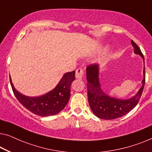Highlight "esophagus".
Segmentation results:
<instances>
[{
  "mask_svg": "<svg viewBox=\"0 0 152 152\" xmlns=\"http://www.w3.org/2000/svg\"><path fill=\"white\" fill-rule=\"evenodd\" d=\"M84 77V70L82 68H78L76 71V78L82 79Z\"/></svg>",
  "mask_w": 152,
  "mask_h": 152,
  "instance_id": "esophagus-1",
  "label": "esophagus"
}]
</instances>
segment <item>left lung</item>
Returning <instances> with one entry per match:
<instances>
[{"mask_svg": "<svg viewBox=\"0 0 152 152\" xmlns=\"http://www.w3.org/2000/svg\"><path fill=\"white\" fill-rule=\"evenodd\" d=\"M131 44L134 47V53L139 54L145 63L143 54L139 47L132 40H131ZM86 71L88 82L87 84L88 101L93 113L96 116L106 120L115 119L126 115L137 106L141 98L145 82V66L141 87L134 96L127 99L112 98L103 91L99 84L98 64L90 65L86 68Z\"/></svg>", "mask_w": 152, "mask_h": 152, "instance_id": "obj_1", "label": "left lung"}]
</instances>
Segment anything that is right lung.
<instances>
[{"mask_svg":"<svg viewBox=\"0 0 152 152\" xmlns=\"http://www.w3.org/2000/svg\"><path fill=\"white\" fill-rule=\"evenodd\" d=\"M13 92L18 101L26 109L42 117L58 114L65 108L70 98V86L75 79V71L67 72L50 91L39 97H28L18 92L13 87L10 76Z\"/></svg>","mask_w":152,"mask_h":152,"instance_id":"add662e5","label":"right lung"}]
</instances>
